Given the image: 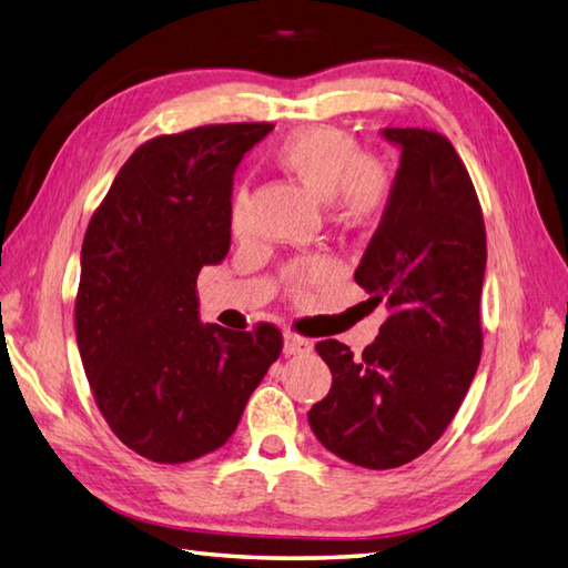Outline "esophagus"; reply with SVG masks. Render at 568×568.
Segmentation results:
<instances>
[{
    "mask_svg": "<svg viewBox=\"0 0 568 568\" xmlns=\"http://www.w3.org/2000/svg\"><path fill=\"white\" fill-rule=\"evenodd\" d=\"M311 351H314V343H311V341L301 338V335H296V333L284 335V353L286 355H306Z\"/></svg>",
    "mask_w": 568,
    "mask_h": 568,
    "instance_id": "34e87169",
    "label": "esophagus"
}]
</instances>
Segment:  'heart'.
<instances>
[{
	"label": "heart",
	"instance_id": "heart-1",
	"mask_svg": "<svg viewBox=\"0 0 568 568\" xmlns=\"http://www.w3.org/2000/svg\"><path fill=\"white\" fill-rule=\"evenodd\" d=\"M276 166L294 176L301 186L318 199L333 203L335 213L353 223L377 215L387 203L389 176L377 159L365 156L355 139L316 124L298 130L274 149ZM247 217V189L240 186L230 201V230L240 235ZM318 272L316 262L294 270V286H304Z\"/></svg>",
	"mask_w": 568,
	"mask_h": 568
}]
</instances>
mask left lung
<instances>
[{
	"label": "left lung",
	"mask_w": 568,
	"mask_h": 568,
	"mask_svg": "<svg viewBox=\"0 0 568 568\" xmlns=\"http://www.w3.org/2000/svg\"><path fill=\"white\" fill-rule=\"evenodd\" d=\"M399 169L355 282L389 316L363 355L316 343L333 373L308 424L331 454L387 470L429 450L454 419L483 353L485 225L476 189L444 134L387 126Z\"/></svg>",
	"instance_id": "left-lung-1"
}]
</instances>
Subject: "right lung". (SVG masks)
Instances as JSON below:
<instances>
[{
  "label": "right lung",
  "instance_id": "add662e5",
  "mask_svg": "<svg viewBox=\"0 0 568 568\" xmlns=\"http://www.w3.org/2000/svg\"><path fill=\"white\" fill-rule=\"evenodd\" d=\"M272 124L149 139L124 161L80 250L75 338L92 397L134 454L189 463L235 434L282 353L270 323H201L195 280L230 250L233 173Z\"/></svg>",
  "mask_w": 568,
  "mask_h": 568
}]
</instances>
